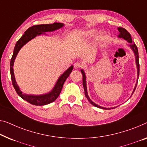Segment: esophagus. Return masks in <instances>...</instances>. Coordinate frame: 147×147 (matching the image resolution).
<instances>
[{
  "label": "esophagus",
  "mask_w": 147,
  "mask_h": 147,
  "mask_svg": "<svg viewBox=\"0 0 147 147\" xmlns=\"http://www.w3.org/2000/svg\"><path fill=\"white\" fill-rule=\"evenodd\" d=\"M74 67L75 69H78V68H80L81 67H82V64H81V63L77 61V62H76L74 64Z\"/></svg>",
  "instance_id": "34e87169"
}]
</instances>
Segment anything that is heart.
Instances as JSON below:
<instances>
[{
  "mask_svg": "<svg viewBox=\"0 0 147 147\" xmlns=\"http://www.w3.org/2000/svg\"><path fill=\"white\" fill-rule=\"evenodd\" d=\"M96 33V29H91V30H87V31L85 32V34L86 35V36H92ZM104 36V33L102 32L98 33L97 34V36L98 38H102Z\"/></svg>",
  "mask_w": 147,
  "mask_h": 147,
  "instance_id": "1",
  "label": "heart"
}]
</instances>
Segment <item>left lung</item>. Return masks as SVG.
<instances>
[{
    "label": "left lung",
    "mask_w": 147,
    "mask_h": 147,
    "mask_svg": "<svg viewBox=\"0 0 147 147\" xmlns=\"http://www.w3.org/2000/svg\"><path fill=\"white\" fill-rule=\"evenodd\" d=\"M117 30L119 32V34L118 35L117 37L119 38H123L125 40H126L127 42L129 43L128 46L131 49H132V51L134 53V55H135V63H136V66H137V82H136V84H135V86L134 87V89H133V91L132 94H131V96L133 95V94L134 93V92L135 90V89H136V87H137V82H138V79H139V52H138V49H137V45L135 44V43L132 41V38H131V34L129 33L127 30L125 29V28H123L121 27H119L117 28ZM81 73L82 74V83H83V87H84V94H85V96H86V98L88 100L89 102L92 105H93V106H94L96 107H97V108H102V109H110L111 108L113 109V108H115V107H113V108H104V107H102L99 106V105L95 104L94 102H92L90 98H89L88 94V92H87V86H86V74L84 73V71L83 69H81L80 70Z\"/></svg>",
    "instance_id": "obj_1"
}]
</instances>
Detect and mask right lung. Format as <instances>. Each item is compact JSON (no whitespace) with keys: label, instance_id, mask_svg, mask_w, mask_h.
Returning <instances> with one entry per match:
<instances>
[{"label":"right lung","instance_id":"add662e5","mask_svg":"<svg viewBox=\"0 0 147 147\" xmlns=\"http://www.w3.org/2000/svg\"><path fill=\"white\" fill-rule=\"evenodd\" d=\"M63 26H64V24L57 22L53 23L52 24H41L32 26V27L29 28L26 30L24 32V34L20 38L19 40L16 43L14 52H13V55L10 61L11 79H12L13 86H14L18 94L20 96L23 100L29 102L30 104L35 105V106H43V105L50 104V103L54 102L59 96L65 81L66 80L68 76H69V74L73 71V65H71V67L68 68L66 71L61 74L59 78H58V80H57V82L55 84L54 87L53 88V89L49 92L40 95L26 94L23 93L21 91L20 88L18 85L17 84L16 79H15L13 66H14V61L16 59L17 55L24 45L26 44L28 41L36 38V36H41V35H46L45 32L55 31V30L63 28Z\"/></svg>","mask_w":147,"mask_h":147}]
</instances>
